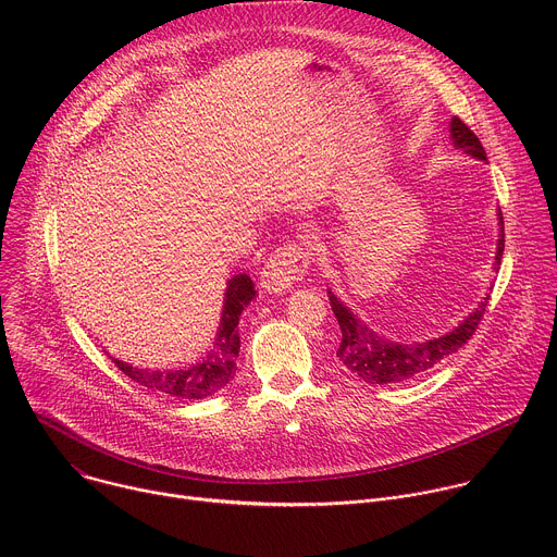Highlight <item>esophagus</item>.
I'll list each match as a JSON object with an SVG mask.
<instances>
[{
	"label": "esophagus",
	"mask_w": 557,
	"mask_h": 557,
	"mask_svg": "<svg viewBox=\"0 0 557 557\" xmlns=\"http://www.w3.org/2000/svg\"><path fill=\"white\" fill-rule=\"evenodd\" d=\"M312 249L308 243H286L264 262L260 273V286L269 293H282L290 288L310 267Z\"/></svg>",
	"instance_id": "esophagus-1"
}]
</instances>
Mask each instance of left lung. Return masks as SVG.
Returning <instances> with one entry per match:
<instances>
[{
    "instance_id": "left-lung-1",
    "label": "left lung",
    "mask_w": 557,
    "mask_h": 557,
    "mask_svg": "<svg viewBox=\"0 0 557 557\" xmlns=\"http://www.w3.org/2000/svg\"><path fill=\"white\" fill-rule=\"evenodd\" d=\"M451 140L456 149H462L465 153L481 158V161H487L485 147L481 145L479 136H475L458 116L451 119ZM500 215V240H498V251H496V271L503 260L505 251V226H503V213ZM331 308L337 317L339 329H342V344L337 348V359L344 363L348 372L355 376L363 379L366 383H396V381H406L412 379L414 374H421L436 363H441L445 357L458 352L479 329L485 306L490 301V295L479 304L467 320L456 326L451 333L430 339V342H414V344H396L379 337L374 331H370L355 312H350L331 290H329Z\"/></svg>"
}]
</instances>
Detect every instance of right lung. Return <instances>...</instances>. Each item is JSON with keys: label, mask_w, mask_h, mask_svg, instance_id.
Wrapping results in <instances>:
<instances>
[{"label": "right lung", "mask_w": 557, "mask_h": 557, "mask_svg": "<svg viewBox=\"0 0 557 557\" xmlns=\"http://www.w3.org/2000/svg\"><path fill=\"white\" fill-rule=\"evenodd\" d=\"M256 297V284L249 275L240 273L228 280L224 310L220 320V331L215 337V350L202 359V363L191 366L189 370H147L134 368L119 359H112L116 368L127 374L138 385L176 396V399H205V396L215 394L235 376V357L240 352V335H237V322L247 308V304Z\"/></svg>", "instance_id": "1"}]
</instances>
